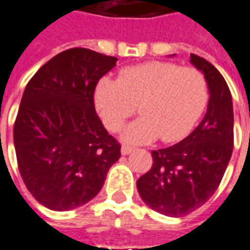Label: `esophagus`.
I'll list each match as a JSON object with an SVG mask.
<instances>
[{
    "instance_id": "obj_1",
    "label": "esophagus",
    "mask_w": 250,
    "mask_h": 250,
    "mask_svg": "<svg viewBox=\"0 0 250 250\" xmlns=\"http://www.w3.org/2000/svg\"><path fill=\"white\" fill-rule=\"evenodd\" d=\"M132 150H133V147H132V146H128V145H124V146L121 147V153H122V155H129Z\"/></svg>"
}]
</instances>
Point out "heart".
<instances>
[{
  "mask_svg": "<svg viewBox=\"0 0 250 250\" xmlns=\"http://www.w3.org/2000/svg\"><path fill=\"white\" fill-rule=\"evenodd\" d=\"M94 100L111 132L121 131L139 105L142 117L124 135L128 142L145 144L160 136L170 144L186 138L204 112L208 83L195 67L149 62L124 69L118 80H101Z\"/></svg>",
  "mask_w": 250,
  "mask_h": 250,
  "instance_id": "b5f03b06",
  "label": "heart"
}]
</instances>
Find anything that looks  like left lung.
I'll return each mask as SVG.
<instances>
[{
	"label": "left lung",
	"instance_id": "1",
	"mask_svg": "<svg viewBox=\"0 0 250 250\" xmlns=\"http://www.w3.org/2000/svg\"><path fill=\"white\" fill-rule=\"evenodd\" d=\"M191 63L208 83L206 117L181 142L152 150V167L136 181L145 204L167 217H184L206 204L218 188L233 149L229 87L206 59L191 55Z\"/></svg>",
	"mask_w": 250,
	"mask_h": 250
}]
</instances>
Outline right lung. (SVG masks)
<instances>
[{
  "instance_id": "add662e5",
  "label": "right lung",
  "mask_w": 250,
  "mask_h": 250,
  "mask_svg": "<svg viewBox=\"0 0 250 250\" xmlns=\"http://www.w3.org/2000/svg\"><path fill=\"white\" fill-rule=\"evenodd\" d=\"M117 57L71 47L46 62L23 91L14 124L21 177L53 211L84 206L100 193L121 144L95 112L94 93Z\"/></svg>"
}]
</instances>
